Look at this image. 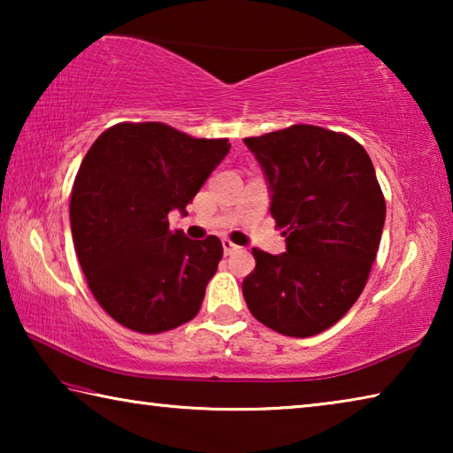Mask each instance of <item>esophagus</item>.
<instances>
[{
  "mask_svg": "<svg viewBox=\"0 0 453 453\" xmlns=\"http://www.w3.org/2000/svg\"><path fill=\"white\" fill-rule=\"evenodd\" d=\"M221 245H224V251H226V256L234 254V251L240 250V245H235L234 242H229V240H224V242H221Z\"/></svg>",
  "mask_w": 453,
  "mask_h": 453,
  "instance_id": "esophagus-1",
  "label": "esophagus"
}]
</instances>
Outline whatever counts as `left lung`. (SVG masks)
<instances>
[{
	"label": "left lung",
	"mask_w": 453,
	"mask_h": 453,
	"mask_svg": "<svg viewBox=\"0 0 453 453\" xmlns=\"http://www.w3.org/2000/svg\"><path fill=\"white\" fill-rule=\"evenodd\" d=\"M243 142L270 183L275 226L286 229L283 254L251 250L245 303L278 334H321L356 303L378 254L386 199L372 159L354 137L318 126Z\"/></svg>",
	"instance_id": "left-lung-1"
}]
</instances>
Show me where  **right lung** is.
Segmentation results:
<instances>
[{
    "mask_svg": "<svg viewBox=\"0 0 453 453\" xmlns=\"http://www.w3.org/2000/svg\"><path fill=\"white\" fill-rule=\"evenodd\" d=\"M227 151V140L126 121L86 153L70 202L73 245L91 294L118 324L162 334L197 316L224 248L216 235L172 232L167 213H186Z\"/></svg>",
    "mask_w": 453,
    "mask_h": 453,
    "instance_id": "obj_1",
    "label": "right lung"
}]
</instances>
